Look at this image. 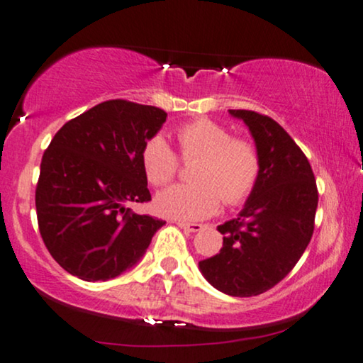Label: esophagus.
Listing matches in <instances>:
<instances>
[{
  "label": "esophagus",
  "mask_w": 363,
  "mask_h": 363,
  "mask_svg": "<svg viewBox=\"0 0 363 363\" xmlns=\"http://www.w3.org/2000/svg\"><path fill=\"white\" fill-rule=\"evenodd\" d=\"M177 226L181 229H184V231H189V233H197L203 229V224H197V223H184V221H177Z\"/></svg>",
  "instance_id": "1"
}]
</instances>
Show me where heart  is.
Returning a JSON list of instances; mask_svg holds the SVG:
<instances>
[{
    "instance_id": "b5f03b06",
    "label": "heart",
    "mask_w": 363,
    "mask_h": 363,
    "mask_svg": "<svg viewBox=\"0 0 363 363\" xmlns=\"http://www.w3.org/2000/svg\"><path fill=\"white\" fill-rule=\"evenodd\" d=\"M181 157L197 160L194 184H176L155 196L159 214L174 219H203L214 214L224 201L241 204L255 191L261 174L259 150L251 140L235 139L231 130L208 118L186 123L177 130ZM142 169L152 186H164L176 176L179 160L162 135L145 140Z\"/></svg>"
}]
</instances>
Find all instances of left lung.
<instances>
[{"label": "left lung", "instance_id": "8db88e82", "mask_svg": "<svg viewBox=\"0 0 363 363\" xmlns=\"http://www.w3.org/2000/svg\"><path fill=\"white\" fill-rule=\"evenodd\" d=\"M229 113L250 128L261 174L238 218L218 226L221 251L199 261V269L216 290L256 296L281 281L305 253L318 191L308 159L278 122L253 110Z\"/></svg>", "mask_w": 363, "mask_h": 363}]
</instances>
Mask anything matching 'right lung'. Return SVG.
Instances as JSON below:
<instances>
[{"label":"right lung","instance_id":"right-lung-1","mask_svg":"<svg viewBox=\"0 0 363 363\" xmlns=\"http://www.w3.org/2000/svg\"><path fill=\"white\" fill-rule=\"evenodd\" d=\"M152 105L108 100L67 122L41 159L40 235L53 259L85 281H107L139 263L166 224L127 204L147 203L142 147L166 122Z\"/></svg>","mask_w":363,"mask_h":363}]
</instances>
